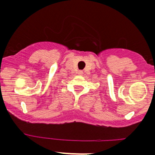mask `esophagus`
Here are the masks:
<instances>
[{"mask_svg":"<svg viewBox=\"0 0 155 155\" xmlns=\"http://www.w3.org/2000/svg\"><path fill=\"white\" fill-rule=\"evenodd\" d=\"M82 73V71H79V72H78V74L79 75H81Z\"/></svg>","mask_w":155,"mask_h":155,"instance_id":"1","label":"esophagus"}]
</instances>
